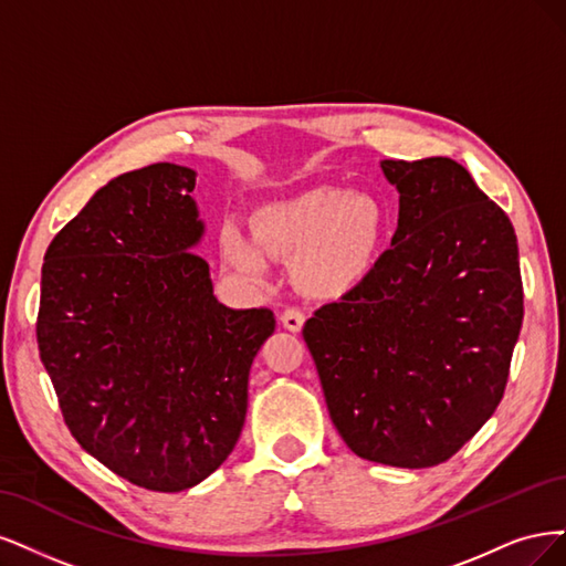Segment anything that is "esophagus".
I'll return each instance as SVG.
<instances>
[{
    "label": "esophagus",
    "mask_w": 566,
    "mask_h": 566,
    "mask_svg": "<svg viewBox=\"0 0 566 566\" xmlns=\"http://www.w3.org/2000/svg\"><path fill=\"white\" fill-rule=\"evenodd\" d=\"M280 322H282L284 329L298 334L303 329V324H305V315L301 313V310H296V307H286L284 313H282V317H280Z\"/></svg>",
    "instance_id": "34e87169"
}]
</instances>
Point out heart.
Instances as JSON below:
<instances>
[{
    "mask_svg": "<svg viewBox=\"0 0 566 566\" xmlns=\"http://www.w3.org/2000/svg\"><path fill=\"white\" fill-rule=\"evenodd\" d=\"M386 228V211L374 195L313 188L253 211L251 237L226 228L221 259L251 282L268 280L270 259L294 263L305 294L340 298L371 275Z\"/></svg>",
    "mask_w": 566,
    "mask_h": 566,
    "instance_id": "obj_1",
    "label": "heart"
}]
</instances>
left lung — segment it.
Listing matches in <instances>:
<instances>
[{"instance_id":"obj_1","label":"left lung","mask_w":566,"mask_h":566,"mask_svg":"<svg viewBox=\"0 0 566 566\" xmlns=\"http://www.w3.org/2000/svg\"><path fill=\"white\" fill-rule=\"evenodd\" d=\"M380 169L399 192L390 249L303 338L345 444L374 463L430 468L503 397L524 317L517 237L459 161Z\"/></svg>"}]
</instances>
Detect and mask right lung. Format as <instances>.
<instances>
[{
  "label": "right lung",
  "mask_w": 566,
  "mask_h": 566,
  "mask_svg": "<svg viewBox=\"0 0 566 566\" xmlns=\"http://www.w3.org/2000/svg\"><path fill=\"white\" fill-rule=\"evenodd\" d=\"M197 174L150 164L103 186L53 237L38 345L72 437L115 475L184 491L228 459L268 307L218 303L192 249Z\"/></svg>",
  "instance_id": "right-lung-1"
}]
</instances>
